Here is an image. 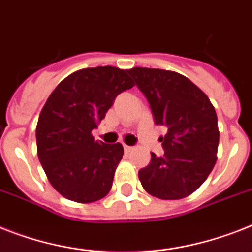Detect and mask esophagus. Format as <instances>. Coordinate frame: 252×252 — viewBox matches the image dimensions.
Wrapping results in <instances>:
<instances>
[{
    "mask_svg": "<svg viewBox=\"0 0 252 252\" xmlns=\"http://www.w3.org/2000/svg\"><path fill=\"white\" fill-rule=\"evenodd\" d=\"M133 150V147L132 146H129V145H126L124 144V151H126V153H130V151Z\"/></svg>",
    "mask_w": 252,
    "mask_h": 252,
    "instance_id": "34e87169",
    "label": "esophagus"
}]
</instances>
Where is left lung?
I'll return each instance as SVG.
<instances>
[{
  "mask_svg": "<svg viewBox=\"0 0 252 252\" xmlns=\"http://www.w3.org/2000/svg\"><path fill=\"white\" fill-rule=\"evenodd\" d=\"M128 73L150 103L157 126L167 128L164 154L151 153L138 171L147 193L164 200L183 199L206 181L218 159V115L210 98L175 71L133 67Z\"/></svg>",
  "mask_w": 252,
  "mask_h": 252,
  "instance_id": "obj_1",
  "label": "left lung"
}]
</instances>
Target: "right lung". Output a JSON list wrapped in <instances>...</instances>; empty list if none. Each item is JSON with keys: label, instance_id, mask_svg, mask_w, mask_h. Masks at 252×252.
I'll use <instances>...</instances> for the list:
<instances>
[{"label": "right lung", "instance_id": "add662e5", "mask_svg": "<svg viewBox=\"0 0 252 252\" xmlns=\"http://www.w3.org/2000/svg\"><path fill=\"white\" fill-rule=\"evenodd\" d=\"M128 69L83 68L63 79L46 99L36 126L37 155L49 183L77 203L102 199L111 190L123 145L103 144L92 130L114 99L134 87Z\"/></svg>", "mask_w": 252, "mask_h": 252}]
</instances>
